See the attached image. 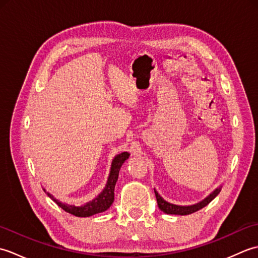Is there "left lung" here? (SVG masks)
<instances>
[{
  "label": "left lung",
  "mask_w": 258,
  "mask_h": 258,
  "mask_svg": "<svg viewBox=\"0 0 258 258\" xmlns=\"http://www.w3.org/2000/svg\"><path fill=\"white\" fill-rule=\"evenodd\" d=\"M155 191V196H156V201H157V205L158 208L164 213L166 214H173V215H189L191 213H195L197 211L202 210L203 207H205L206 205L210 204V203L215 199V197L220 194L221 191V187L216 188L215 190L213 191L212 194L208 195L205 200H203L202 202L197 203V204L194 205H189V206H180V205H175L172 204V203H168L163 197L157 193V191L154 189Z\"/></svg>",
  "instance_id": "left-lung-1"
}]
</instances>
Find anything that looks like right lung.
<instances>
[{
	"label": "right lung",
	"mask_w": 258,
	"mask_h": 258,
	"mask_svg": "<svg viewBox=\"0 0 258 258\" xmlns=\"http://www.w3.org/2000/svg\"><path fill=\"white\" fill-rule=\"evenodd\" d=\"M128 156H130L128 152H123L114 157V160L112 161L111 171H109V175H108L105 188L103 189L102 193L98 195L96 199H94L89 203H86V204H84V205H82V206L70 205V204H67V203L59 202L52 194L48 193V191H46V194L48 197H50V199H52L54 202H55L59 207L63 208L65 212L72 214V215H74V216L89 217L92 215H95V214L105 212L113 204L114 188H115V184H116V182H117L119 169H120V166L123 165V163L127 160Z\"/></svg>",
	"instance_id": "obj_1"
}]
</instances>
